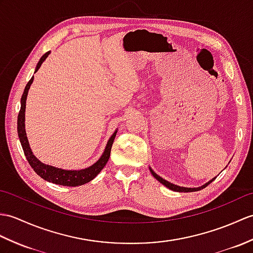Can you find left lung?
<instances>
[{
    "label": "left lung",
    "mask_w": 253,
    "mask_h": 253,
    "mask_svg": "<svg viewBox=\"0 0 253 253\" xmlns=\"http://www.w3.org/2000/svg\"><path fill=\"white\" fill-rule=\"evenodd\" d=\"M150 171H151V173H152V174H153V177H154L157 181H160L163 185H165L166 187H168L169 190L174 191V192H183V193L201 191V190L205 189V187H206L208 184H210L211 182H212V181L216 178V177L212 178V179H211L210 181H208L207 183H205V184H204V185H202V186H198V187H185V186H179V185H175V184L171 183V182H169V181H166L165 179H163V178H162V177H160V175H158V174H157V173L154 171V170L152 169L151 167H150Z\"/></svg>",
    "instance_id": "obj_1"
}]
</instances>
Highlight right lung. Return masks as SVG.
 <instances>
[{"instance_id": "obj_1", "label": "right lung", "mask_w": 253, "mask_h": 253, "mask_svg": "<svg viewBox=\"0 0 253 253\" xmlns=\"http://www.w3.org/2000/svg\"><path fill=\"white\" fill-rule=\"evenodd\" d=\"M50 51H47L41 57L40 61L37 64V68L34 70V73L38 72V70L42 66V63L46 60V58L48 57ZM34 76H32L31 80L28 82V84L23 90L22 97H21V107L18 114V120H17V131H18V137L20 140V143L22 146L23 153H25L27 161L30 164V166L33 168V170L37 172L41 178L44 179L45 181H48L50 183L58 184V185H63V186H80L88 183L92 179H95L98 173L101 171L104 168L105 164L108 163L110 154H111V149H112V144L114 142V139L116 136L117 129L114 131L112 136L110 137L107 145H105V149L103 151L102 155L100 156L99 160L92 164L91 166L84 168V169H79V170H70V169H62L59 167H55L51 165H47L41 162L39 158L33 154V152L30 148V144H29V140L26 133V101H27V96L28 91L30 89V86L33 83Z\"/></svg>"}]
</instances>
